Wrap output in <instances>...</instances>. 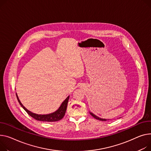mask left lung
Masks as SVG:
<instances>
[{
	"label": "left lung",
	"mask_w": 151,
	"mask_h": 151,
	"mask_svg": "<svg viewBox=\"0 0 151 151\" xmlns=\"http://www.w3.org/2000/svg\"><path fill=\"white\" fill-rule=\"evenodd\" d=\"M90 115H91L93 117H94L95 118H96V119H98V120H100V121H106V120H108V119H106L100 118L98 117L97 116H96L95 115H94L93 114H92V113H91V112H90Z\"/></svg>",
	"instance_id": "1"
}]
</instances>
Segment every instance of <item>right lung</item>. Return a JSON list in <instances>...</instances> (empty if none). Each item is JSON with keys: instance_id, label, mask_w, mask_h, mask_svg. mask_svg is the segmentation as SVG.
I'll return each instance as SVG.
<instances>
[{"instance_id": "obj_1", "label": "right lung", "mask_w": 151, "mask_h": 151, "mask_svg": "<svg viewBox=\"0 0 151 151\" xmlns=\"http://www.w3.org/2000/svg\"><path fill=\"white\" fill-rule=\"evenodd\" d=\"M16 96L18 100V102L19 103L20 105H21L23 109L25 110V111L27 112V114L31 116L32 118L34 119L38 120V121H42L44 122H58L59 121L60 119H61L64 116L66 112V109H67V103L68 101V99H69V96L64 100V101L62 103L61 106H60L59 109L54 113L48 114V115H37L33 114L29 110H28L21 103L20 100L19 99V98L16 94Z\"/></svg>"}]
</instances>
